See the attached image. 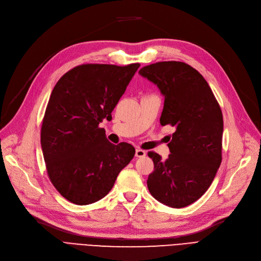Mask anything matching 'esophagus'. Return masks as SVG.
Wrapping results in <instances>:
<instances>
[{
  "label": "esophagus",
  "mask_w": 261,
  "mask_h": 261,
  "mask_svg": "<svg viewBox=\"0 0 261 261\" xmlns=\"http://www.w3.org/2000/svg\"><path fill=\"white\" fill-rule=\"evenodd\" d=\"M146 151L145 150H143V149H140V148H138L135 150V156L136 158H144L145 155H146Z\"/></svg>",
  "instance_id": "1"
}]
</instances>
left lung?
<instances>
[{
	"instance_id": "left-lung-1",
	"label": "left lung",
	"mask_w": 261,
	"mask_h": 261,
	"mask_svg": "<svg viewBox=\"0 0 261 261\" xmlns=\"http://www.w3.org/2000/svg\"><path fill=\"white\" fill-rule=\"evenodd\" d=\"M139 73L156 85L165 98L161 125L175 127L167 160L148 152L154 164L148 189L167 206L185 207L205 194L220 167L222 111L207 81L187 63L162 61Z\"/></svg>"
}]
</instances>
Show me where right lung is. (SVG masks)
<instances>
[{
    "instance_id": "add662e5",
    "label": "right lung",
    "mask_w": 261,
    "mask_h": 261,
    "mask_svg": "<svg viewBox=\"0 0 261 261\" xmlns=\"http://www.w3.org/2000/svg\"><path fill=\"white\" fill-rule=\"evenodd\" d=\"M140 63H88L66 72L55 86L41 127L47 174L58 193L77 205L102 199L135 154L128 143H110L99 123L125 93Z\"/></svg>"
}]
</instances>
